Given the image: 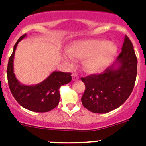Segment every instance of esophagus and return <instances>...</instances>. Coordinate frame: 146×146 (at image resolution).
<instances>
[{
  "instance_id": "1",
  "label": "esophagus",
  "mask_w": 146,
  "mask_h": 146,
  "mask_svg": "<svg viewBox=\"0 0 146 146\" xmlns=\"http://www.w3.org/2000/svg\"><path fill=\"white\" fill-rule=\"evenodd\" d=\"M72 80H73L74 81L77 80L79 79V77H78L77 74H76V73H73V74H72Z\"/></svg>"
}]
</instances>
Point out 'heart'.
Segmentation results:
<instances>
[{"label": "heart", "instance_id": "b5f03b06", "mask_svg": "<svg viewBox=\"0 0 146 146\" xmlns=\"http://www.w3.org/2000/svg\"><path fill=\"white\" fill-rule=\"evenodd\" d=\"M66 52L72 58L84 60L83 67L86 72L98 74L106 69L114 58L117 47L113 42L105 40L90 39L71 44ZM64 59L71 63L69 58L65 57Z\"/></svg>", "mask_w": 146, "mask_h": 146}]
</instances>
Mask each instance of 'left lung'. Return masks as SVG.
<instances>
[{"instance_id": "1", "label": "left lung", "mask_w": 146, "mask_h": 146, "mask_svg": "<svg viewBox=\"0 0 146 146\" xmlns=\"http://www.w3.org/2000/svg\"><path fill=\"white\" fill-rule=\"evenodd\" d=\"M121 50L116 61L102 73L81 78L86 86L81 101L92 113H106L116 109L132 92L137 73V59L133 44L126 35Z\"/></svg>"}]
</instances>
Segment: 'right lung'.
Here are the masks:
<instances>
[{
	"label": "right lung",
	"mask_w": 146,
	"mask_h": 146,
	"mask_svg": "<svg viewBox=\"0 0 146 146\" xmlns=\"http://www.w3.org/2000/svg\"><path fill=\"white\" fill-rule=\"evenodd\" d=\"M26 36L23 35L14 46L7 66L8 83L11 94L19 104L25 109L36 113H45L53 110L59 103V89L72 80L71 73L53 72L47 78L35 86L20 83L14 73V57L17 44Z\"/></svg>",
	"instance_id": "right-lung-1"
}]
</instances>
